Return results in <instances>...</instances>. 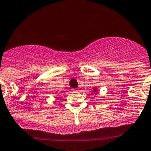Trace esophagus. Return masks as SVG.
Returning a JSON list of instances; mask_svg holds the SVG:
<instances>
[{"mask_svg":"<svg viewBox=\"0 0 151 151\" xmlns=\"http://www.w3.org/2000/svg\"><path fill=\"white\" fill-rule=\"evenodd\" d=\"M73 91H78V89H73Z\"/></svg>","mask_w":151,"mask_h":151,"instance_id":"obj_1","label":"esophagus"}]
</instances>
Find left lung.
<instances>
[{"label": "left lung", "instance_id": "obj_1", "mask_svg": "<svg viewBox=\"0 0 151 151\" xmlns=\"http://www.w3.org/2000/svg\"><path fill=\"white\" fill-rule=\"evenodd\" d=\"M93 92L96 93H97V88H93Z\"/></svg>", "mask_w": 151, "mask_h": 151}]
</instances>
